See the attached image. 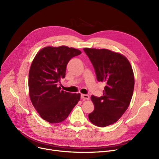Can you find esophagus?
I'll use <instances>...</instances> for the list:
<instances>
[{"label":"esophagus","instance_id":"esophagus-1","mask_svg":"<svg viewBox=\"0 0 159 159\" xmlns=\"http://www.w3.org/2000/svg\"><path fill=\"white\" fill-rule=\"evenodd\" d=\"M80 97L83 100H89V96L88 95H85V94H81Z\"/></svg>","mask_w":159,"mask_h":159}]
</instances>
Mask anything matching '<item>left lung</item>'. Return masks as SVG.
<instances>
[{
    "label": "left lung",
    "mask_w": 159,
    "mask_h": 159,
    "mask_svg": "<svg viewBox=\"0 0 159 159\" xmlns=\"http://www.w3.org/2000/svg\"><path fill=\"white\" fill-rule=\"evenodd\" d=\"M93 64L97 79L106 84L103 95H92L95 106L88 115L90 122L106 127L117 121L126 111L134 89V75L126 57L106 49L84 48Z\"/></svg>",
    "instance_id": "1"
}]
</instances>
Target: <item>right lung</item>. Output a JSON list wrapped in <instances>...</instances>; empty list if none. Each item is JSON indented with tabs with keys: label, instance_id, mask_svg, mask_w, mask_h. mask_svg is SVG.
I'll list each match as a JSON object with an SVG mask.
<instances>
[{
	"label": "right lung",
	"instance_id": "add662e5",
	"mask_svg": "<svg viewBox=\"0 0 159 159\" xmlns=\"http://www.w3.org/2000/svg\"><path fill=\"white\" fill-rule=\"evenodd\" d=\"M80 54V50L73 48L49 46L42 49L32 62L29 72L30 97L41 118L48 122L64 120L79 101L80 93L61 90L58 83L65 78L70 60Z\"/></svg>",
	"mask_w": 159,
	"mask_h": 159
}]
</instances>
